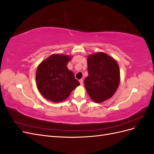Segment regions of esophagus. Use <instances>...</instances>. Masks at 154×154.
Segmentation results:
<instances>
[{"label": "esophagus", "mask_w": 154, "mask_h": 154, "mask_svg": "<svg viewBox=\"0 0 154 154\" xmlns=\"http://www.w3.org/2000/svg\"><path fill=\"white\" fill-rule=\"evenodd\" d=\"M79 82H80L81 85H83V80H82V79H81V80H79Z\"/></svg>", "instance_id": "esophagus-1"}]
</instances>
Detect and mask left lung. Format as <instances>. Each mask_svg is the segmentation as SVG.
<instances>
[{
  "label": "left lung",
  "instance_id": "1",
  "mask_svg": "<svg viewBox=\"0 0 154 154\" xmlns=\"http://www.w3.org/2000/svg\"><path fill=\"white\" fill-rule=\"evenodd\" d=\"M88 75L84 84L88 94L96 103L110 99L117 91L120 72L116 60L103 52L89 54L87 58Z\"/></svg>",
  "mask_w": 154,
  "mask_h": 154
}]
</instances>
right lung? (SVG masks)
<instances>
[{"label":"right lung","mask_w":154,"mask_h":154,"mask_svg":"<svg viewBox=\"0 0 154 154\" xmlns=\"http://www.w3.org/2000/svg\"><path fill=\"white\" fill-rule=\"evenodd\" d=\"M71 59L69 55L53 54L38 65L36 82L45 98L55 103L62 101L80 85L74 73L67 67Z\"/></svg>","instance_id":"obj_1"}]
</instances>
